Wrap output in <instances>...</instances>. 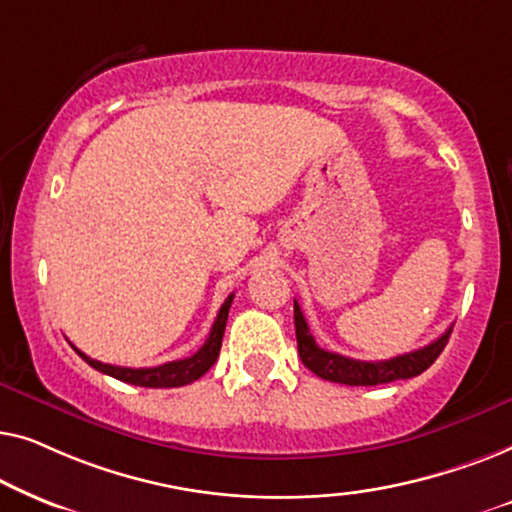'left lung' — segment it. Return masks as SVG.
<instances>
[{"instance_id":"obj_1","label":"left lung","mask_w":512,"mask_h":512,"mask_svg":"<svg viewBox=\"0 0 512 512\" xmlns=\"http://www.w3.org/2000/svg\"><path fill=\"white\" fill-rule=\"evenodd\" d=\"M293 321H296L298 354H300V361L305 363V368H310L314 375L321 377V380L349 384V387H375V384L410 380V377L422 375L424 370L438 359L452 333V326H450L438 340H433L431 345L415 349V352L394 356V359L356 361V359H349V356L326 352V349H321L317 342H314L310 326H307L303 310H300L296 300H293Z\"/></svg>"}]
</instances>
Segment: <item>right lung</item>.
<instances>
[{"mask_svg":"<svg viewBox=\"0 0 512 512\" xmlns=\"http://www.w3.org/2000/svg\"><path fill=\"white\" fill-rule=\"evenodd\" d=\"M230 303H233V293H230V296L226 298V303L221 305L219 314H216L212 331H209V338H207L205 345L198 349V352H195L193 356H186V359L167 361V363H163V366H156V368L111 366V363H102V361L90 359V356L83 354L81 349H76L74 345L72 347L76 349V354H79L81 359L88 363V366H93L95 370H100V373H104V375L116 377V380H121V382L135 384V387H149V389L184 387V384H191L195 380H200V377L214 366V361L219 359L221 340H223V331H226Z\"/></svg>","mask_w":512,"mask_h":512,"instance_id":"right-lung-1","label":"right lung"}]
</instances>
